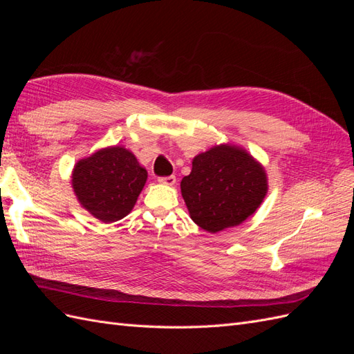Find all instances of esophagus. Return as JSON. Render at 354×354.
Here are the masks:
<instances>
[{
    "label": "esophagus",
    "instance_id": "1",
    "mask_svg": "<svg viewBox=\"0 0 354 354\" xmlns=\"http://www.w3.org/2000/svg\"><path fill=\"white\" fill-rule=\"evenodd\" d=\"M159 183L167 185V186H173L176 185V176H168V177H159Z\"/></svg>",
    "mask_w": 354,
    "mask_h": 354
}]
</instances>
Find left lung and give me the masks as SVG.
<instances>
[{
	"mask_svg": "<svg viewBox=\"0 0 354 354\" xmlns=\"http://www.w3.org/2000/svg\"><path fill=\"white\" fill-rule=\"evenodd\" d=\"M180 187L190 218L217 233L252 216L267 194V176L243 149L220 145L195 156Z\"/></svg>",
	"mask_w": 354,
	"mask_h": 354,
	"instance_id": "1",
	"label": "left lung"
}]
</instances>
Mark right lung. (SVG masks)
<instances>
[{"label":"right lung","instance_id":"add662e5","mask_svg":"<svg viewBox=\"0 0 354 354\" xmlns=\"http://www.w3.org/2000/svg\"><path fill=\"white\" fill-rule=\"evenodd\" d=\"M147 180V171L122 146L100 149L75 164L72 187L81 205L103 223L130 214Z\"/></svg>","mask_w":354,"mask_h":354}]
</instances>
